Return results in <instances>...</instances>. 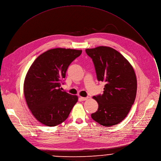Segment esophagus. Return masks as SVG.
Masks as SVG:
<instances>
[{"mask_svg":"<svg viewBox=\"0 0 161 161\" xmlns=\"http://www.w3.org/2000/svg\"><path fill=\"white\" fill-rule=\"evenodd\" d=\"M87 99H88V97H80V99H81V101H85V100H86Z\"/></svg>","mask_w":161,"mask_h":161,"instance_id":"34e87169","label":"esophagus"}]
</instances>
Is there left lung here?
I'll list each match as a JSON object with an SVG mask.
<instances>
[{
  "instance_id": "obj_1",
  "label": "left lung",
  "mask_w": 161,
  "mask_h": 161,
  "mask_svg": "<svg viewBox=\"0 0 161 161\" xmlns=\"http://www.w3.org/2000/svg\"><path fill=\"white\" fill-rule=\"evenodd\" d=\"M85 52L92 58L97 80L105 83L103 94L93 97L98 109L91 118L104 126L118 124L126 118L136 99L134 70L120 53L111 47L99 46Z\"/></svg>"
}]
</instances>
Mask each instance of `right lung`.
I'll list each match as a JSON object with an SVG mask.
<instances>
[{
  "mask_svg": "<svg viewBox=\"0 0 161 161\" xmlns=\"http://www.w3.org/2000/svg\"><path fill=\"white\" fill-rule=\"evenodd\" d=\"M82 51L56 48L40 54L29 69L24 92L27 105L41 123L54 126L64 122L78 97L62 91L66 71Z\"/></svg>",
  "mask_w": 161,
  "mask_h": 161,
  "instance_id": "add662e5",
  "label": "right lung"
}]
</instances>
